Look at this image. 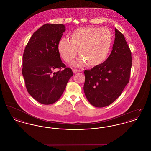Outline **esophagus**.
Masks as SVG:
<instances>
[{
	"label": "esophagus",
	"instance_id": "1",
	"mask_svg": "<svg viewBox=\"0 0 151 151\" xmlns=\"http://www.w3.org/2000/svg\"><path fill=\"white\" fill-rule=\"evenodd\" d=\"M73 72L74 73H76L80 72V71L79 70H77V69H73Z\"/></svg>",
	"mask_w": 151,
	"mask_h": 151
}]
</instances>
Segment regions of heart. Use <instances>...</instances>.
<instances>
[{
  "mask_svg": "<svg viewBox=\"0 0 151 151\" xmlns=\"http://www.w3.org/2000/svg\"><path fill=\"white\" fill-rule=\"evenodd\" d=\"M68 38L61 39L58 45L60 55L65 62H71L78 49L80 56L75 65L81 66L87 63L97 66L108 57L112 42V35L106 28L85 27L73 30Z\"/></svg>",
  "mask_w": 151,
  "mask_h": 151,
  "instance_id": "heart-1",
  "label": "heart"
}]
</instances>
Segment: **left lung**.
Masks as SVG:
<instances>
[{
	"instance_id": "left-lung-1",
	"label": "left lung",
	"mask_w": 151,
	"mask_h": 151,
	"mask_svg": "<svg viewBox=\"0 0 151 151\" xmlns=\"http://www.w3.org/2000/svg\"><path fill=\"white\" fill-rule=\"evenodd\" d=\"M115 40L108 59L93 68L84 71V91L90 104L97 108L115 101L129 82L132 55L121 32L115 28Z\"/></svg>"
}]
</instances>
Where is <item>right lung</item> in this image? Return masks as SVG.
Masks as SVG:
<instances>
[{
	"label": "right lung",
	"instance_id": "add662e5",
	"mask_svg": "<svg viewBox=\"0 0 151 151\" xmlns=\"http://www.w3.org/2000/svg\"><path fill=\"white\" fill-rule=\"evenodd\" d=\"M65 28L63 24H44L33 34L24 51L22 73L27 90L43 105L57 102L73 75L58 49ZM55 69L59 71L54 73Z\"/></svg>",
	"mask_w": 151,
	"mask_h": 151
}]
</instances>
